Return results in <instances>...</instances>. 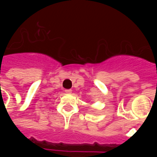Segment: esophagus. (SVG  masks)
<instances>
[{
    "instance_id": "34e87169",
    "label": "esophagus",
    "mask_w": 157,
    "mask_h": 157,
    "mask_svg": "<svg viewBox=\"0 0 157 157\" xmlns=\"http://www.w3.org/2000/svg\"><path fill=\"white\" fill-rule=\"evenodd\" d=\"M72 90H71V89H65V93H71Z\"/></svg>"
}]
</instances>
